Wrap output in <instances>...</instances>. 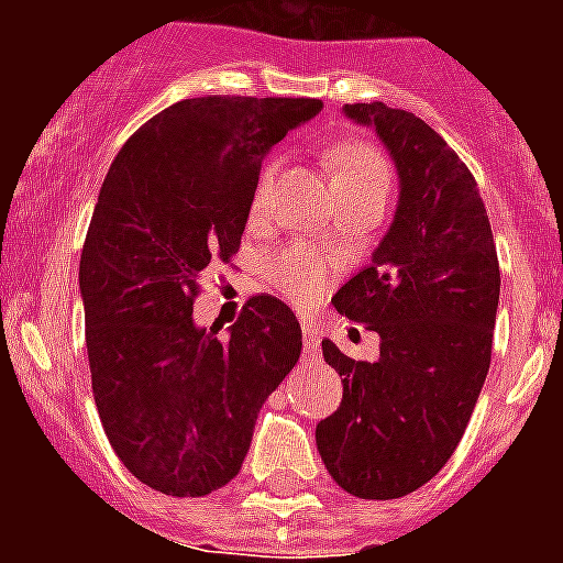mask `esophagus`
Segmentation results:
<instances>
[{"mask_svg": "<svg viewBox=\"0 0 563 563\" xmlns=\"http://www.w3.org/2000/svg\"><path fill=\"white\" fill-rule=\"evenodd\" d=\"M301 335H305V350L316 352L318 343H321V335H324V330H321L316 321H301Z\"/></svg>", "mask_w": 563, "mask_h": 563, "instance_id": "1", "label": "esophagus"}]
</instances>
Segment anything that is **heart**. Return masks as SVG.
<instances>
[{
	"label": "heart",
	"instance_id": "obj_1",
	"mask_svg": "<svg viewBox=\"0 0 563 563\" xmlns=\"http://www.w3.org/2000/svg\"><path fill=\"white\" fill-rule=\"evenodd\" d=\"M335 188L343 186H383L389 188V168L386 161L372 146H361V143H352V146H343L335 152ZM282 172V163H271L262 174L256 188V206H262L271 191L273 180ZM267 276H271L273 285H278L290 298H296L298 305H310L316 301L321 292H324L327 276H330V267H327L324 258H318L316 253L307 251V247H292V251H282L267 262Z\"/></svg>",
	"mask_w": 563,
	"mask_h": 563
}]
</instances>
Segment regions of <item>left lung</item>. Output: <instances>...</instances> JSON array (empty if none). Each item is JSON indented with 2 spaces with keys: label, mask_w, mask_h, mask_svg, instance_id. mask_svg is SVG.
I'll return each instance as SVG.
<instances>
[{
  "label": "left lung",
  "mask_w": 563,
  "mask_h": 563,
  "mask_svg": "<svg viewBox=\"0 0 563 563\" xmlns=\"http://www.w3.org/2000/svg\"><path fill=\"white\" fill-rule=\"evenodd\" d=\"M375 129L400 180L395 220L372 265L332 296L341 316L380 335L377 361L324 341L343 400L318 422L332 479L361 499H400L451 460L490 366L499 258L474 174L406 109L346 103Z\"/></svg>",
  "instance_id": "8db88e82"
}]
</instances>
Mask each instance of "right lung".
I'll use <instances>...</instances> for the list:
<instances>
[{"label": "right lung", "mask_w": 563, "mask_h": 563, "mask_svg": "<svg viewBox=\"0 0 563 563\" xmlns=\"http://www.w3.org/2000/svg\"><path fill=\"white\" fill-rule=\"evenodd\" d=\"M316 98L211 96L172 103L118 152L81 253L92 395L129 474L206 496L239 474L262 402L301 355L285 301L253 296L231 335L194 324L211 262L242 242L258 166Z\"/></svg>", "instance_id": "add662e5"}]
</instances>
